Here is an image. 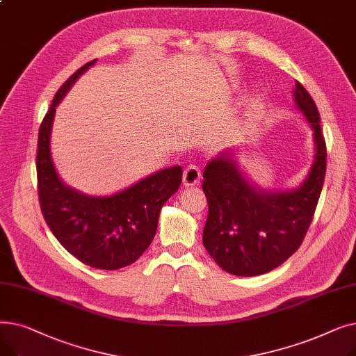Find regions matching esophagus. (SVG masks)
Returning <instances> with one entry per match:
<instances>
[{
    "label": "esophagus",
    "instance_id": "34e87169",
    "mask_svg": "<svg viewBox=\"0 0 356 356\" xmlns=\"http://www.w3.org/2000/svg\"><path fill=\"white\" fill-rule=\"evenodd\" d=\"M200 170L197 165H189L186 167V170L183 172V184L184 186H193L200 181Z\"/></svg>",
    "mask_w": 356,
    "mask_h": 356
}]
</instances>
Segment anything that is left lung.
Here are the masks:
<instances>
[{
    "instance_id": "8db88e82",
    "label": "left lung",
    "mask_w": 356,
    "mask_h": 356,
    "mask_svg": "<svg viewBox=\"0 0 356 356\" xmlns=\"http://www.w3.org/2000/svg\"><path fill=\"white\" fill-rule=\"evenodd\" d=\"M294 101L313 128L316 156L310 173L293 192H259L242 177L229 153L208 163L202 189L208 199L203 245L234 275H258L282 266L307 234L326 173V143L317 106L296 82Z\"/></svg>"
}]
</instances>
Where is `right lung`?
<instances>
[{
    "mask_svg": "<svg viewBox=\"0 0 356 356\" xmlns=\"http://www.w3.org/2000/svg\"><path fill=\"white\" fill-rule=\"evenodd\" d=\"M92 60L56 92L37 138V192L47 227L63 248L83 264L101 270L131 266L149 247L163 204L177 192L181 167L164 168L131 188L104 197L86 196L66 186L50 156V131L58 104Z\"/></svg>",
    "mask_w": 356,
    "mask_h": 356,
    "instance_id": "1",
    "label": "right lung"
}]
</instances>
